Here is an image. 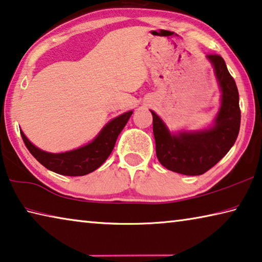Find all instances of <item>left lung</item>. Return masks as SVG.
Returning <instances> with one entry per match:
<instances>
[{"label": "left lung", "instance_id": "1", "mask_svg": "<svg viewBox=\"0 0 262 262\" xmlns=\"http://www.w3.org/2000/svg\"><path fill=\"white\" fill-rule=\"evenodd\" d=\"M221 88V107L214 126L198 132L171 135L163 120L152 111L156 155L159 163L177 173L200 176L231 150L240 130L241 112L235 80L220 55H207Z\"/></svg>", "mask_w": 262, "mask_h": 262}]
</instances>
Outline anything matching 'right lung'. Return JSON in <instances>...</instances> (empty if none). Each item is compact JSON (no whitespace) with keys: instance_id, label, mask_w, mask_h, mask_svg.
Returning a JSON list of instances; mask_svg holds the SVG:
<instances>
[{"instance_id":"right-lung-1","label":"right lung","mask_w":262,"mask_h":262,"mask_svg":"<svg viewBox=\"0 0 262 262\" xmlns=\"http://www.w3.org/2000/svg\"><path fill=\"white\" fill-rule=\"evenodd\" d=\"M132 111L118 116L107 123L100 134L85 146L72 150L64 154H49L42 151L31 144L23 132L21 136L24 144L31 155L44 167L62 176H85L88 173L97 170L114 150L116 140L124 126L126 125L128 118L131 117Z\"/></svg>"}]
</instances>
